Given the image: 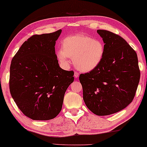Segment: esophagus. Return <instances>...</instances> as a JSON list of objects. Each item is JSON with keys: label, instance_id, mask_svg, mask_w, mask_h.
Here are the masks:
<instances>
[{"label": "esophagus", "instance_id": "1", "mask_svg": "<svg viewBox=\"0 0 147 147\" xmlns=\"http://www.w3.org/2000/svg\"><path fill=\"white\" fill-rule=\"evenodd\" d=\"M74 77H75V78H77L78 76H79V73H78V72H75V73H74Z\"/></svg>", "mask_w": 147, "mask_h": 147}]
</instances>
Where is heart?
Here are the masks:
<instances>
[{"label": "heart", "mask_w": 147, "mask_h": 147, "mask_svg": "<svg viewBox=\"0 0 147 147\" xmlns=\"http://www.w3.org/2000/svg\"><path fill=\"white\" fill-rule=\"evenodd\" d=\"M62 49L57 50V57L64 67L73 59L75 67L82 72L92 71L101 63L104 55V43L98 39L84 34H75L61 41Z\"/></svg>", "instance_id": "obj_1"}]
</instances>
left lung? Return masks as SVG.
Masks as SVG:
<instances>
[{
  "instance_id": "1",
  "label": "left lung",
  "mask_w": 147,
  "mask_h": 147,
  "mask_svg": "<svg viewBox=\"0 0 147 147\" xmlns=\"http://www.w3.org/2000/svg\"><path fill=\"white\" fill-rule=\"evenodd\" d=\"M105 43L102 62L81 74L79 80L87 108L97 115H108L125 108L133 101L140 80L137 55L121 36L98 30Z\"/></svg>"
}]
</instances>
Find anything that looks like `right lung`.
<instances>
[{
  "label": "right lung",
  "instance_id": "right-lung-1",
  "mask_svg": "<svg viewBox=\"0 0 147 147\" xmlns=\"http://www.w3.org/2000/svg\"><path fill=\"white\" fill-rule=\"evenodd\" d=\"M61 31L30 37L11 62V96L22 112L33 120L55 117L74 81V72L61 69L55 54V41Z\"/></svg>",
  "mask_w": 147,
  "mask_h": 147
}]
</instances>
